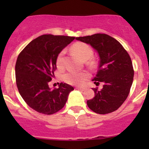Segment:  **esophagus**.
I'll use <instances>...</instances> for the list:
<instances>
[{
  "label": "esophagus",
  "mask_w": 149,
  "mask_h": 149,
  "mask_svg": "<svg viewBox=\"0 0 149 149\" xmlns=\"http://www.w3.org/2000/svg\"><path fill=\"white\" fill-rule=\"evenodd\" d=\"M76 89H78V90H81V91L85 90V88H84V87H77Z\"/></svg>",
  "instance_id": "esophagus-1"
}]
</instances>
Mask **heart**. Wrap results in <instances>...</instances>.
Here are the masks:
<instances>
[{
    "instance_id": "b5f03b06",
    "label": "heart",
    "mask_w": 149,
    "mask_h": 149,
    "mask_svg": "<svg viewBox=\"0 0 149 149\" xmlns=\"http://www.w3.org/2000/svg\"><path fill=\"white\" fill-rule=\"evenodd\" d=\"M72 51L82 60L86 61L93 56V52L92 48L88 45L82 42H76L72 46ZM63 56L64 51H61L56 57V66L61 68L63 65ZM88 77V74L86 72H77L71 71L64 75V80L68 84L72 85H81Z\"/></svg>"
}]
</instances>
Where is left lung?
Instances as JSON below:
<instances>
[{"mask_svg": "<svg viewBox=\"0 0 149 149\" xmlns=\"http://www.w3.org/2000/svg\"><path fill=\"white\" fill-rule=\"evenodd\" d=\"M76 39L90 45L99 56L98 72L93 81L96 86L102 82L103 88L93 89L95 97L87 101L89 108L98 114L115 111L127 98L132 86L134 73L131 57L116 39L107 34Z\"/></svg>", "mask_w": 149, "mask_h": 149, "instance_id": "obj_1", "label": "left lung"}]
</instances>
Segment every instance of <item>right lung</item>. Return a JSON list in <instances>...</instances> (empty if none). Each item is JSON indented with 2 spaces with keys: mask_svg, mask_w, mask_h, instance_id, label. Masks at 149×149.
Here are the masks:
<instances>
[{
  "mask_svg": "<svg viewBox=\"0 0 149 149\" xmlns=\"http://www.w3.org/2000/svg\"><path fill=\"white\" fill-rule=\"evenodd\" d=\"M75 37L51 34L31 41L19 54L15 63L17 87L30 107L40 113L51 115L65 106L73 86L61 84L51 89L48 83L54 77L56 57Z\"/></svg>",
  "mask_w": 149,
  "mask_h": 149,
  "instance_id": "right-lung-1",
  "label": "right lung"
}]
</instances>
